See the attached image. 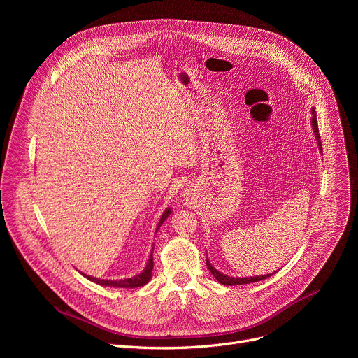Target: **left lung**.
Segmentation results:
<instances>
[{
	"label": "left lung",
	"instance_id": "8db88e82",
	"mask_svg": "<svg viewBox=\"0 0 358 358\" xmlns=\"http://www.w3.org/2000/svg\"><path fill=\"white\" fill-rule=\"evenodd\" d=\"M312 124H313V130H315V134H316V138L319 140V144H320V148H322V143H320V133H319V126H317V117H316V110L313 109L312 110ZM207 266L210 269V272L214 275V278L222 283V285H227V286H232V285H243V283H253V282H259V280H264L266 278H269L271 275H264V276H250V278H229V276H225L222 275L221 272H218L215 268H213V265L207 261Z\"/></svg>",
	"mask_w": 358,
	"mask_h": 358
}]
</instances>
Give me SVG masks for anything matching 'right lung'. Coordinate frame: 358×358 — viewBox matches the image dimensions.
<instances>
[{
    "label": "right lung",
    "mask_w": 358,
    "mask_h": 358,
    "mask_svg": "<svg viewBox=\"0 0 358 358\" xmlns=\"http://www.w3.org/2000/svg\"><path fill=\"white\" fill-rule=\"evenodd\" d=\"M170 213H171L170 208L166 210V213H164V214L162 215V218H160V222H159V225H157V229L163 225V222L167 220V217L170 215ZM152 265H155V262H152V253H151V255H150V259H148L147 266L144 268V271H143L140 275L134 276V278L122 279V280H105V279H97V278L86 276V275H83V273H82V275L86 276L89 280H92V282H94V283H97V285H101V286H115V287H130V289H133V287H140V286H144L145 283H148V280L151 279Z\"/></svg>",
    "instance_id": "add662e5"
}]
</instances>
